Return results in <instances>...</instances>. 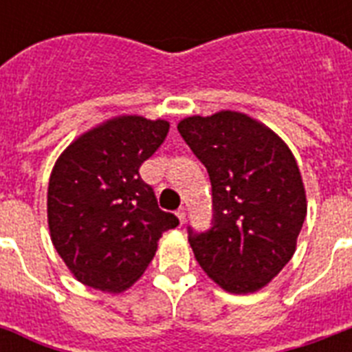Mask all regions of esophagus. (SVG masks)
<instances>
[{"label": "esophagus", "instance_id": "esophagus-1", "mask_svg": "<svg viewBox=\"0 0 352 352\" xmlns=\"http://www.w3.org/2000/svg\"><path fill=\"white\" fill-rule=\"evenodd\" d=\"M177 217H179V221H181V225L186 221V210L184 208H179L177 210Z\"/></svg>", "mask_w": 352, "mask_h": 352}]
</instances>
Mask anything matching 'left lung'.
I'll return each mask as SVG.
<instances>
[{"mask_svg":"<svg viewBox=\"0 0 352 352\" xmlns=\"http://www.w3.org/2000/svg\"><path fill=\"white\" fill-rule=\"evenodd\" d=\"M177 129L208 170L214 226L190 228V246L212 281L232 294L267 287L294 256L307 195L294 155L245 113L182 118Z\"/></svg>","mask_w":352,"mask_h":352,"instance_id":"1","label":"left lung"}]
</instances>
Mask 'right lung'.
I'll return each mask as SVG.
<instances>
[{
  "label": "right lung",
  "mask_w": 352,
  "mask_h": 352,
  "mask_svg": "<svg viewBox=\"0 0 352 352\" xmlns=\"http://www.w3.org/2000/svg\"><path fill=\"white\" fill-rule=\"evenodd\" d=\"M168 129L162 118L113 117L74 138L54 162L47 223L80 283L120 294L148 268L162 234L179 225L138 173Z\"/></svg>",
  "instance_id": "1"
}]
</instances>
